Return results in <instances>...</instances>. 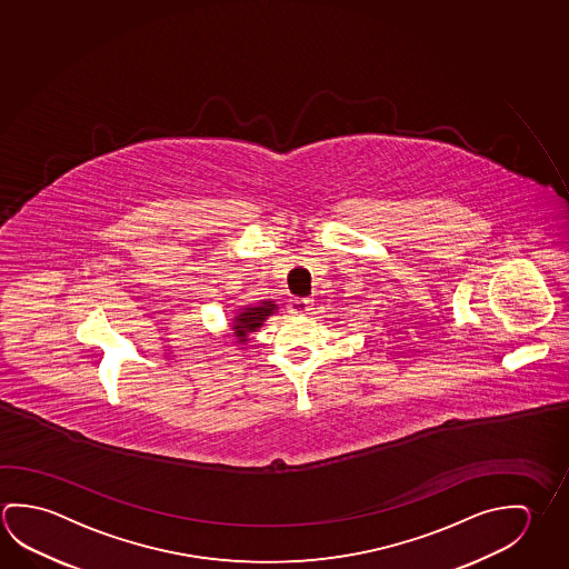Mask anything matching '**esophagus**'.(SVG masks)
Returning a JSON list of instances; mask_svg holds the SVG:
<instances>
[{"instance_id": "esophagus-1", "label": "esophagus", "mask_w": 569, "mask_h": 569, "mask_svg": "<svg viewBox=\"0 0 569 569\" xmlns=\"http://www.w3.org/2000/svg\"><path fill=\"white\" fill-rule=\"evenodd\" d=\"M289 308L293 313H299V316H306L309 313L313 306H311V299L309 298H293L289 301Z\"/></svg>"}]
</instances>
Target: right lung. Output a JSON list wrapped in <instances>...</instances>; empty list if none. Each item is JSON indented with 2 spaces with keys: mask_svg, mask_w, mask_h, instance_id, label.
<instances>
[{
  "mask_svg": "<svg viewBox=\"0 0 569 569\" xmlns=\"http://www.w3.org/2000/svg\"><path fill=\"white\" fill-rule=\"evenodd\" d=\"M276 306L271 301L261 303L258 308H246L240 316L233 319V336L238 337V341L243 343L248 341V333H253L258 327L263 326V319L273 313Z\"/></svg>",
  "mask_w": 569,
  "mask_h": 569,
  "instance_id": "obj_1",
  "label": "right lung"
}]
</instances>
